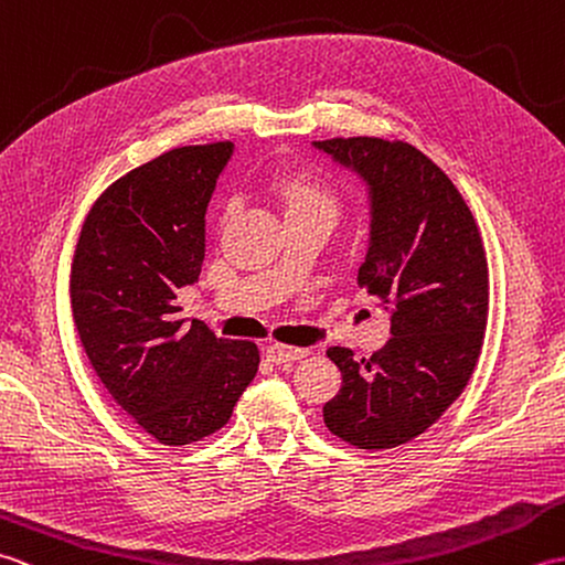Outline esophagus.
I'll use <instances>...</instances> for the list:
<instances>
[{"label":"esophagus","mask_w":565,"mask_h":565,"mask_svg":"<svg viewBox=\"0 0 565 565\" xmlns=\"http://www.w3.org/2000/svg\"><path fill=\"white\" fill-rule=\"evenodd\" d=\"M308 354V350L303 347H284V344H269L267 347V359L271 364H289V362H298Z\"/></svg>","instance_id":"34e87169"}]
</instances>
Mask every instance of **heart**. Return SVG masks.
I'll list each match as a JSON object with an SVG mask.
<instances>
[{"instance_id": "1", "label": "heart", "mask_w": 565, "mask_h": 565, "mask_svg": "<svg viewBox=\"0 0 565 565\" xmlns=\"http://www.w3.org/2000/svg\"><path fill=\"white\" fill-rule=\"evenodd\" d=\"M274 194L284 203L286 215L318 213L328 215L330 221L338 215V196L332 194L330 186L316 182V179L298 174L281 177L274 182Z\"/></svg>"}]
</instances>
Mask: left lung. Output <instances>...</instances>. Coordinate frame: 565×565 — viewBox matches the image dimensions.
<instances>
[{
  "label": "left lung",
  "instance_id": "8db88e82",
  "mask_svg": "<svg viewBox=\"0 0 565 565\" xmlns=\"http://www.w3.org/2000/svg\"><path fill=\"white\" fill-rule=\"evenodd\" d=\"M313 148L366 186L356 281L391 316V340L369 359L330 347L342 388L322 417L359 449H393L435 425L473 374L488 320L481 233L451 179L407 142L362 136Z\"/></svg>",
  "mask_w": 565,
  "mask_h": 565
}]
</instances>
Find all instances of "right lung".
I'll use <instances>...</instances> for the list:
<instances>
[{
    "label": "right lung",
    "instance_id": "right-lung-1",
    "mask_svg": "<svg viewBox=\"0 0 565 565\" xmlns=\"http://www.w3.org/2000/svg\"><path fill=\"white\" fill-rule=\"evenodd\" d=\"M233 142L186 146L118 179L94 203L72 259V318L111 398L167 447L218 431L259 366L257 344L179 318L199 281L206 211Z\"/></svg>",
    "mask_w": 565,
    "mask_h": 565
}]
</instances>
